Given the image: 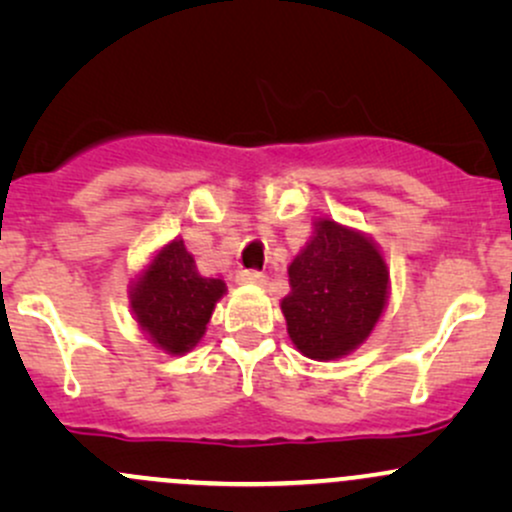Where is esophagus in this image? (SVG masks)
<instances>
[{
    "label": "esophagus",
    "mask_w": 512,
    "mask_h": 512,
    "mask_svg": "<svg viewBox=\"0 0 512 512\" xmlns=\"http://www.w3.org/2000/svg\"><path fill=\"white\" fill-rule=\"evenodd\" d=\"M236 281L243 286H262L267 284V276L262 272H257V269H240L236 274Z\"/></svg>",
    "instance_id": "obj_1"
}]
</instances>
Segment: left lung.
Segmentation results:
<instances>
[{
	"instance_id": "left-lung-1",
	"label": "left lung",
	"mask_w": 512,
	"mask_h": 512,
	"mask_svg": "<svg viewBox=\"0 0 512 512\" xmlns=\"http://www.w3.org/2000/svg\"><path fill=\"white\" fill-rule=\"evenodd\" d=\"M387 264L373 240L330 219L289 267L281 301L291 342L303 356L332 361L368 339L387 301Z\"/></svg>"
}]
</instances>
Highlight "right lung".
I'll use <instances>...</instances> for the list:
<instances>
[{
  "label": "right lung",
  "instance_id": "obj_1",
  "mask_svg": "<svg viewBox=\"0 0 512 512\" xmlns=\"http://www.w3.org/2000/svg\"><path fill=\"white\" fill-rule=\"evenodd\" d=\"M223 291L226 284L199 274L185 243L173 240L134 284L132 310L154 344L185 354L202 339Z\"/></svg>",
  "mask_w": 512,
  "mask_h": 512
}]
</instances>
